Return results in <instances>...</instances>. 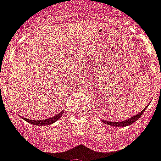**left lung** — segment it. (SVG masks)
Wrapping results in <instances>:
<instances>
[{"label":"left lung","instance_id":"left-lung-1","mask_svg":"<svg viewBox=\"0 0 161 161\" xmlns=\"http://www.w3.org/2000/svg\"><path fill=\"white\" fill-rule=\"evenodd\" d=\"M146 109H147V108H145L143 110H142V112H140L139 113L137 114L136 116H133V117H130V119H128V120H123V121L112 122V121H108V120H103L102 121L104 122V123L107 124V125L115 126V127H125V126L130 125L131 124H134V122L136 121V120H138V119L140 118V116H142V113L145 112V110H146Z\"/></svg>","mask_w":161,"mask_h":161}]
</instances>
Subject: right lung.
Wrapping results in <instances>:
<instances>
[{"instance_id":"obj_1","label":"right lung","mask_w":161,"mask_h":161,"mask_svg":"<svg viewBox=\"0 0 161 161\" xmlns=\"http://www.w3.org/2000/svg\"><path fill=\"white\" fill-rule=\"evenodd\" d=\"M64 114V112H58V113L56 115V116H53V117L48 118V119H45V120H29V119H26L25 117H23V116H20L21 118H23V120H26V121L29 122V123L32 124V125H49L51 124L54 123V122L57 121Z\"/></svg>"}]
</instances>
